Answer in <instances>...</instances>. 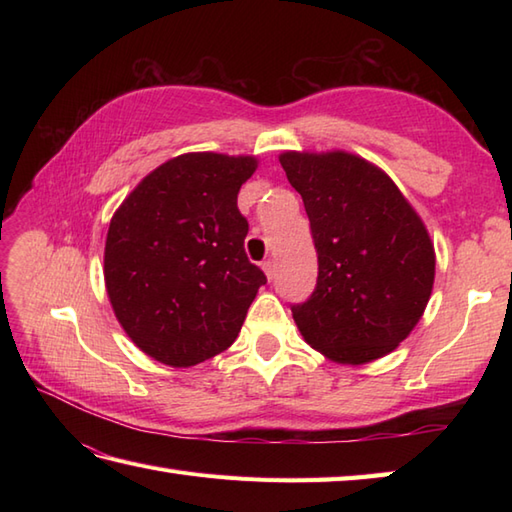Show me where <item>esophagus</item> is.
<instances>
[{
	"label": "esophagus",
	"instance_id": "1",
	"mask_svg": "<svg viewBox=\"0 0 512 512\" xmlns=\"http://www.w3.org/2000/svg\"><path fill=\"white\" fill-rule=\"evenodd\" d=\"M262 268H264V273H266L268 279L275 277V262H273V259H266V262L262 264Z\"/></svg>",
	"mask_w": 512,
	"mask_h": 512
}]
</instances>
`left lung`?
<instances>
[{
    "mask_svg": "<svg viewBox=\"0 0 512 512\" xmlns=\"http://www.w3.org/2000/svg\"><path fill=\"white\" fill-rule=\"evenodd\" d=\"M306 206L317 288L292 306L308 345L363 365L396 350L431 297L436 253L418 213L385 171L345 151L279 156Z\"/></svg>",
    "mask_w": 512,
    "mask_h": 512,
    "instance_id": "obj_1",
    "label": "left lung"
}]
</instances>
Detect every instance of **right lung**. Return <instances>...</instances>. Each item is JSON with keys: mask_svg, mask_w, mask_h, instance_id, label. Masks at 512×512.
Here are the masks:
<instances>
[{"mask_svg": "<svg viewBox=\"0 0 512 512\" xmlns=\"http://www.w3.org/2000/svg\"><path fill=\"white\" fill-rule=\"evenodd\" d=\"M253 156L182 154L127 195L105 242V288L129 339L156 361L191 367L237 339L266 275L248 262L237 193Z\"/></svg>", "mask_w": 512, "mask_h": 512, "instance_id": "right-lung-1", "label": "right lung"}]
</instances>
